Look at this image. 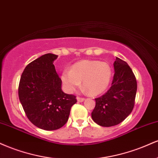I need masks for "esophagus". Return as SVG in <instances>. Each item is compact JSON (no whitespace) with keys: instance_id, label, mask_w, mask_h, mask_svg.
Listing matches in <instances>:
<instances>
[{"instance_id":"obj_1","label":"esophagus","mask_w":158,"mask_h":158,"mask_svg":"<svg viewBox=\"0 0 158 158\" xmlns=\"http://www.w3.org/2000/svg\"><path fill=\"white\" fill-rule=\"evenodd\" d=\"M77 101L78 102H83V101L85 100V98H81V97H77Z\"/></svg>"}]
</instances>
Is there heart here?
Wrapping results in <instances>:
<instances>
[{
  "mask_svg": "<svg viewBox=\"0 0 158 158\" xmlns=\"http://www.w3.org/2000/svg\"><path fill=\"white\" fill-rule=\"evenodd\" d=\"M112 68L108 62L83 60L77 62L70 70H63L61 82L66 92L71 94L80 85L92 95L102 94L107 89L112 78Z\"/></svg>",
  "mask_w": 158,
  "mask_h": 158,
  "instance_id": "heart-1",
  "label": "heart"
}]
</instances>
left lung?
<instances>
[{
	"label": "left lung",
	"instance_id": "8db88e82",
	"mask_svg": "<svg viewBox=\"0 0 158 158\" xmlns=\"http://www.w3.org/2000/svg\"><path fill=\"white\" fill-rule=\"evenodd\" d=\"M111 87L104 95L96 98L91 113L93 120L99 126L118 125L131 113L137 93V81L126 61L116 57Z\"/></svg>",
	"mask_w": 158,
	"mask_h": 158
}]
</instances>
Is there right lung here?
I'll list each match as a JSON object with an SVG mask.
<instances>
[{
  "mask_svg": "<svg viewBox=\"0 0 158 158\" xmlns=\"http://www.w3.org/2000/svg\"><path fill=\"white\" fill-rule=\"evenodd\" d=\"M58 56L48 53L32 61L21 77L19 97L27 118L38 128L59 129L68 122L76 97L61 90V80L53 61Z\"/></svg>",
  "mask_w": 158,
  "mask_h": 158,
  "instance_id": "obj_1",
  "label": "right lung"
}]
</instances>
